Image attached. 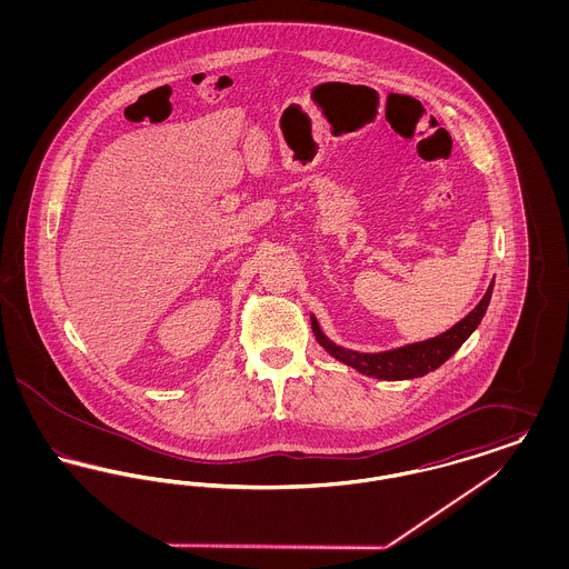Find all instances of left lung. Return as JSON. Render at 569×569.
Returning <instances> with one entry per match:
<instances>
[{
    "instance_id": "obj_1",
    "label": "left lung",
    "mask_w": 569,
    "mask_h": 569,
    "mask_svg": "<svg viewBox=\"0 0 569 569\" xmlns=\"http://www.w3.org/2000/svg\"><path fill=\"white\" fill-rule=\"evenodd\" d=\"M492 283L488 286L487 295L478 302V307L469 316H465L459 325L452 326L450 330H446L443 335L433 337L429 341L411 343V346L399 348V350L362 353L339 348V346H335L332 341L326 339L320 326L316 322V318H311L313 335H316L318 343L325 348L326 352H330V356H335L337 360L346 362L348 367H353L356 371H360L369 378L388 379V381L422 378V376L435 371L437 367H441L482 322V318L487 313L488 302H490V295H492Z\"/></svg>"
}]
</instances>
